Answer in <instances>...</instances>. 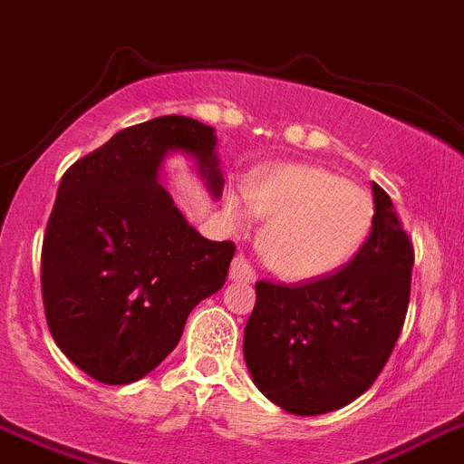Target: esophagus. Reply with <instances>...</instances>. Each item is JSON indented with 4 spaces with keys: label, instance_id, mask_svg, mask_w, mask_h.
Segmentation results:
<instances>
[{
    "label": "esophagus",
    "instance_id": "34e87169",
    "mask_svg": "<svg viewBox=\"0 0 464 464\" xmlns=\"http://www.w3.org/2000/svg\"><path fill=\"white\" fill-rule=\"evenodd\" d=\"M228 279L233 284H252L256 279V272L252 270L249 261L245 256H236L231 263V272H228Z\"/></svg>",
    "mask_w": 464,
    "mask_h": 464
}]
</instances>
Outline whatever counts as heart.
<instances>
[{"label":"heart","instance_id":"heart-1","mask_svg":"<svg viewBox=\"0 0 464 464\" xmlns=\"http://www.w3.org/2000/svg\"><path fill=\"white\" fill-rule=\"evenodd\" d=\"M224 222L245 231L266 219L258 246L284 279L309 281L339 270L369 236L373 198L327 169L285 164L258 173L245 188H227Z\"/></svg>","mask_w":464,"mask_h":464}]
</instances>
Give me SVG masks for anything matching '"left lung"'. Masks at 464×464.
Masks as SVG:
<instances>
[{"label":"left lung","instance_id":"left-lung-1","mask_svg":"<svg viewBox=\"0 0 464 464\" xmlns=\"http://www.w3.org/2000/svg\"><path fill=\"white\" fill-rule=\"evenodd\" d=\"M373 189V228L334 275L302 285L258 281L245 362L266 398L291 414L334 412L384 369L408 314L414 249L389 194Z\"/></svg>","mask_w":464,"mask_h":464}]
</instances>
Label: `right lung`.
Returning <instances> with one entry per match:
<instances>
[{"label": "right lung", "instance_id": "right-lung-1", "mask_svg": "<svg viewBox=\"0 0 464 464\" xmlns=\"http://www.w3.org/2000/svg\"><path fill=\"white\" fill-rule=\"evenodd\" d=\"M173 153L192 160L210 197L222 198L215 128L176 114L121 130L59 183L41 258L47 327L102 384L158 369L236 254L233 242L203 237L164 189Z\"/></svg>", "mask_w": 464, "mask_h": 464}]
</instances>
